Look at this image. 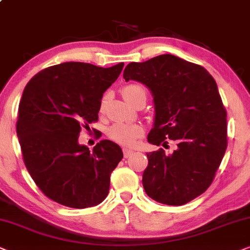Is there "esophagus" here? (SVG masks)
Masks as SVG:
<instances>
[{
	"label": "esophagus",
	"instance_id": "obj_1",
	"mask_svg": "<svg viewBox=\"0 0 250 250\" xmlns=\"http://www.w3.org/2000/svg\"><path fill=\"white\" fill-rule=\"evenodd\" d=\"M134 154V151L132 149H128V148H123V155L125 156V158H128V156H130Z\"/></svg>",
	"mask_w": 250,
	"mask_h": 250
}]
</instances>
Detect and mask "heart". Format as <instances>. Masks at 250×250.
<instances>
[{
	"instance_id": "b5f03b06",
	"label": "heart",
	"mask_w": 250,
	"mask_h": 250,
	"mask_svg": "<svg viewBox=\"0 0 250 250\" xmlns=\"http://www.w3.org/2000/svg\"><path fill=\"white\" fill-rule=\"evenodd\" d=\"M122 96L125 97V101L134 105L136 101L142 96H146L145 89L142 85L135 84H127L122 88ZM106 99L107 96H104L101 101V109L104 108ZM144 131L141 125H135V123H115V125H111L107 130L108 137L114 141L118 144L122 146H134L139 138L142 137Z\"/></svg>"
}]
</instances>
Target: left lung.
Here are the masks:
<instances>
[{"instance_id": "1", "label": "left lung", "mask_w": 250, "mask_h": 250, "mask_svg": "<svg viewBox=\"0 0 250 250\" xmlns=\"http://www.w3.org/2000/svg\"><path fill=\"white\" fill-rule=\"evenodd\" d=\"M125 81L142 82L154 101V127L147 141L175 142L176 149L146 153V194L160 204L182 206L202 194L214 181L228 147L226 109L215 80L200 65L172 55L130 62Z\"/></svg>"}]
</instances>
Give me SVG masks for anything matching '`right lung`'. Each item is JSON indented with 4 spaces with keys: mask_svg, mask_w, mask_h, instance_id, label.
<instances>
[{
    "mask_svg": "<svg viewBox=\"0 0 250 250\" xmlns=\"http://www.w3.org/2000/svg\"><path fill=\"white\" fill-rule=\"evenodd\" d=\"M123 66L62 62L42 69L25 86L17 136L29 175L51 200L83 209L107 197L121 147L104 139L91 152L78 139L82 128L98 121L103 94Z\"/></svg>",
    "mask_w": 250,
    "mask_h": 250,
    "instance_id": "right-lung-1",
    "label": "right lung"
}]
</instances>
